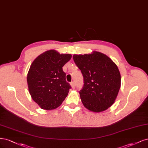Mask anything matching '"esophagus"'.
<instances>
[{
	"mask_svg": "<svg viewBox=\"0 0 148 148\" xmlns=\"http://www.w3.org/2000/svg\"><path fill=\"white\" fill-rule=\"evenodd\" d=\"M70 85H71V87H72V88H73V89H74V88H75V85H74V82H71Z\"/></svg>",
	"mask_w": 148,
	"mask_h": 148,
	"instance_id": "1",
	"label": "esophagus"
}]
</instances>
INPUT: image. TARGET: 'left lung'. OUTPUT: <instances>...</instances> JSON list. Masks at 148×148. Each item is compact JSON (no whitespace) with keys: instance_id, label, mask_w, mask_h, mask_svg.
Instances as JSON below:
<instances>
[{"instance_id":"left-lung-1","label":"left lung","mask_w":148,"mask_h":148,"mask_svg":"<svg viewBox=\"0 0 148 148\" xmlns=\"http://www.w3.org/2000/svg\"><path fill=\"white\" fill-rule=\"evenodd\" d=\"M73 60L81 71L84 85L79 94L84 106L99 112L106 110L115 101L121 88V74L117 65L101 52L74 55Z\"/></svg>"}]
</instances>
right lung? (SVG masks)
Masks as SVG:
<instances>
[{
    "instance_id": "obj_1",
    "label": "right lung",
    "mask_w": 148,
    "mask_h": 148,
    "mask_svg": "<svg viewBox=\"0 0 148 148\" xmlns=\"http://www.w3.org/2000/svg\"><path fill=\"white\" fill-rule=\"evenodd\" d=\"M71 57V54L50 50L38 56L31 64L27 75L28 89L42 109H55L68 96L71 87L66 82L63 67Z\"/></svg>"
}]
</instances>
